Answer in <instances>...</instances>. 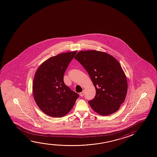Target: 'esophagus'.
<instances>
[{"mask_svg": "<svg viewBox=\"0 0 157 157\" xmlns=\"http://www.w3.org/2000/svg\"><path fill=\"white\" fill-rule=\"evenodd\" d=\"M80 96L81 97H82L84 95V90H83L82 92H80Z\"/></svg>", "mask_w": 157, "mask_h": 157, "instance_id": "esophagus-1", "label": "esophagus"}]
</instances>
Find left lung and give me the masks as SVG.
Here are the masks:
<instances>
[{
	"label": "left lung",
	"instance_id": "left-lung-1",
	"mask_svg": "<svg viewBox=\"0 0 157 157\" xmlns=\"http://www.w3.org/2000/svg\"><path fill=\"white\" fill-rule=\"evenodd\" d=\"M86 70L96 89L94 98L88 101L102 116L117 111L125 99L128 84L125 73L113 56L101 51H80L75 57Z\"/></svg>",
	"mask_w": 157,
	"mask_h": 157
}]
</instances>
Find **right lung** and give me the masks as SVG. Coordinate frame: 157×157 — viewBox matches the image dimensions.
I'll use <instances>...</instances> for the list:
<instances>
[{"label": "right lung", "instance_id": "right-lung-1", "mask_svg": "<svg viewBox=\"0 0 157 157\" xmlns=\"http://www.w3.org/2000/svg\"><path fill=\"white\" fill-rule=\"evenodd\" d=\"M77 53L73 51L51 57L36 70L33 84L34 99L39 108L48 116H65L79 97L63 82L66 70Z\"/></svg>", "mask_w": 157, "mask_h": 157}]
</instances>
